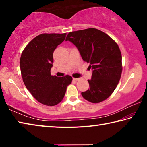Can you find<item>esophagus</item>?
<instances>
[{
	"instance_id": "obj_1",
	"label": "esophagus",
	"mask_w": 147,
	"mask_h": 147,
	"mask_svg": "<svg viewBox=\"0 0 147 147\" xmlns=\"http://www.w3.org/2000/svg\"><path fill=\"white\" fill-rule=\"evenodd\" d=\"M73 80H74L78 81V80H80V78H73Z\"/></svg>"
}]
</instances>
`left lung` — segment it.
<instances>
[{"instance_id":"left-lung-1","label":"left lung","mask_w":147,"mask_h":147,"mask_svg":"<svg viewBox=\"0 0 147 147\" xmlns=\"http://www.w3.org/2000/svg\"><path fill=\"white\" fill-rule=\"evenodd\" d=\"M65 41L76 47L92 69L91 79L88 80L90 88L82 92V95L92 103L106 100L115 89L122 73V56L117 44L93 28L69 32Z\"/></svg>"}]
</instances>
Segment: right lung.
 Segmentation results:
<instances>
[{
	"instance_id": "1",
	"label": "right lung",
	"mask_w": 147,
	"mask_h": 147,
	"mask_svg": "<svg viewBox=\"0 0 147 147\" xmlns=\"http://www.w3.org/2000/svg\"><path fill=\"white\" fill-rule=\"evenodd\" d=\"M64 34H42L27 45L20 58L23 82L39 102L53 106L60 102L72 77L52 76L53 53L66 37Z\"/></svg>"
}]
</instances>
